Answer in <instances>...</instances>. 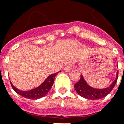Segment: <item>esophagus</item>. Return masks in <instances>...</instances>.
<instances>
[{
	"instance_id": "34e87169",
	"label": "esophagus",
	"mask_w": 124,
	"mask_h": 124,
	"mask_svg": "<svg viewBox=\"0 0 124 124\" xmlns=\"http://www.w3.org/2000/svg\"><path fill=\"white\" fill-rule=\"evenodd\" d=\"M72 70V66L71 65H68L64 68V71L66 72H70Z\"/></svg>"
}]
</instances>
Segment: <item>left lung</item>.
<instances>
[{
	"mask_svg": "<svg viewBox=\"0 0 124 124\" xmlns=\"http://www.w3.org/2000/svg\"><path fill=\"white\" fill-rule=\"evenodd\" d=\"M118 77V71L116 72V77L115 80L111 84L106 88L97 89L90 86L86 82L83 76L80 75V79L77 83H76L74 87L76 91L82 97L89 99V100H98L106 96L113 90L116 83L117 82Z\"/></svg>",
	"mask_w": 124,
	"mask_h": 124,
	"instance_id": "8db88e82",
	"label": "left lung"
}]
</instances>
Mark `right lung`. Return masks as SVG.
<instances>
[{
  "label": "right lung",
  "instance_id": "1",
  "mask_svg": "<svg viewBox=\"0 0 124 124\" xmlns=\"http://www.w3.org/2000/svg\"><path fill=\"white\" fill-rule=\"evenodd\" d=\"M58 73L51 74L49 76H48L46 79L43 82V83H42L39 86H38L37 87H36L35 89H33L31 90H20V89H18L16 87H15L11 82L10 83L12 88L14 89L15 91L17 94H20V96H23L24 98H28V99L36 100V99H39V98H40L43 97V96H44L49 91L51 88L52 87L53 84L54 78H55V77H56Z\"/></svg>",
  "mask_w": 124,
  "mask_h": 124
}]
</instances>
